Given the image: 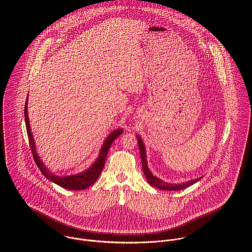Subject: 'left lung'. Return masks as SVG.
I'll use <instances>...</instances> for the list:
<instances>
[{
    "mask_svg": "<svg viewBox=\"0 0 252 252\" xmlns=\"http://www.w3.org/2000/svg\"><path fill=\"white\" fill-rule=\"evenodd\" d=\"M138 144L140 147V153H141V158H142V163H143V172H144V176L147 180V182L156 188H159L161 190H168V191H172V190H181L184 188H187L188 186L196 183L197 181L202 180V178H198L196 180H189L187 182H183V183H179V184H173V183H168V182H164L160 179H158L157 177L153 176L152 173L149 171L148 167H147V161H146V153H145V147H144V143L142 141V139L138 136Z\"/></svg>",
    "mask_w": 252,
    "mask_h": 252,
    "instance_id": "obj_1",
    "label": "left lung"
}]
</instances>
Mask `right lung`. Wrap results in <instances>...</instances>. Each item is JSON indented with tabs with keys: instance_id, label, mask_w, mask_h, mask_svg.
Here are the masks:
<instances>
[{
	"instance_id": "right-lung-1",
	"label": "right lung",
	"mask_w": 252,
	"mask_h": 252,
	"mask_svg": "<svg viewBox=\"0 0 252 252\" xmlns=\"http://www.w3.org/2000/svg\"><path fill=\"white\" fill-rule=\"evenodd\" d=\"M27 103H28V98H27V101L25 103V108H24V116H25V122H26L27 135H28L29 144H30L31 150H32L34 160L36 162V166L40 170L41 174L46 179L51 180L52 182L58 184L59 186H61L63 188H66V189H69V190H83V189H86L87 187H89L90 185H92L96 180H98V178H99V176H100V174H101V172H102V170L105 166L106 158H107L108 149H109L110 145L120 134H122L123 130L122 129H117V130H114L112 133L109 134V136H108V138L106 139V141L103 144L99 157L97 158V160L94 162V164L88 170H86L83 173H80V174H77V175H72V176H66V177L55 176L50 171H48V169H46V167L44 166V164L39 159V156L36 153V145H35V142H34V138L32 136V133H31L30 125H29Z\"/></svg>"
}]
</instances>
